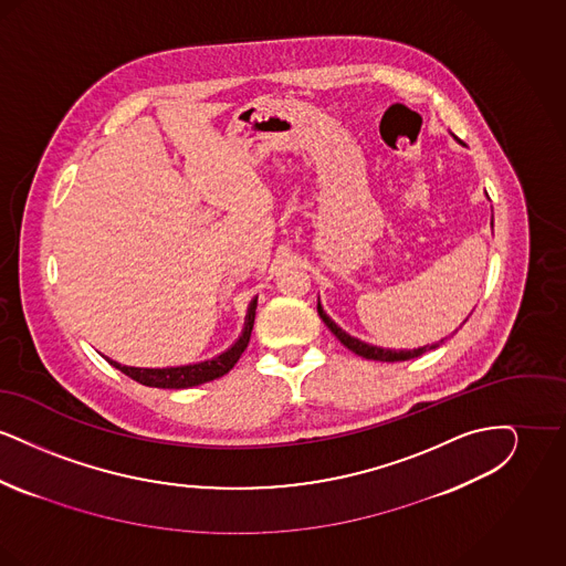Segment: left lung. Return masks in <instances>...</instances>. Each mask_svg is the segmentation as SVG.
I'll return each instance as SVG.
<instances>
[{
    "label": "left lung",
    "instance_id": "8db88e82",
    "mask_svg": "<svg viewBox=\"0 0 566 566\" xmlns=\"http://www.w3.org/2000/svg\"><path fill=\"white\" fill-rule=\"evenodd\" d=\"M318 316L323 318V323L331 328V333L348 348V350L363 356V358H369V360H381V363H397V360H409V358H416V356H422L424 352L434 350L439 348V344H443V339L439 344H431V346H422V348H416V350H390V348H377L371 344H365L356 337L348 335L344 328H339L337 324L333 323L328 318V314L324 312L321 301H318ZM467 323V321H464Z\"/></svg>",
    "mask_w": 566,
    "mask_h": 566
}]
</instances>
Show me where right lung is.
<instances>
[{
	"label": "right lung",
	"mask_w": 566,
	"mask_h": 566,
	"mask_svg": "<svg viewBox=\"0 0 566 566\" xmlns=\"http://www.w3.org/2000/svg\"><path fill=\"white\" fill-rule=\"evenodd\" d=\"M254 316H256V296L248 305V314H245V323H243L240 339L229 350L218 354L210 360H201V363H195V365H182V367H165V369L127 367V365H120V363L112 360L108 356H106V360L112 367L123 371L125 376L132 377L144 386H150V388H176L178 390V388L199 386V384H206V381H212L216 377L229 374L235 367V363L240 360L243 350L248 348L250 333H252V326H254Z\"/></svg>",
	"instance_id": "1"
}]
</instances>
